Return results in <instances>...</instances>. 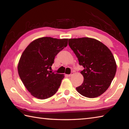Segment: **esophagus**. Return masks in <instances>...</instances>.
I'll return each instance as SVG.
<instances>
[{"label": "esophagus", "mask_w": 129, "mask_h": 129, "mask_svg": "<svg viewBox=\"0 0 129 129\" xmlns=\"http://www.w3.org/2000/svg\"><path fill=\"white\" fill-rule=\"evenodd\" d=\"M73 75V72H71V74H69V75H67V76H68V77H71V76H72Z\"/></svg>", "instance_id": "esophagus-1"}]
</instances>
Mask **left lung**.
<instances>
[{"label":"left lung","instance_id":"8db88e82","mask_svg":"<svg viewBox=\"0 0 129 129\" xmlns=\"http://www.w3.org/2000/svg\"><path fill=\"white\" fill-rule=\"evenodd\" d=\"M69 45L84 67L82 84L76 88L82 95L90 98L100 96L110 86L117 71V64L109 48L90 38L69 39Z\"/></svg>","mask_w":129,"mask_h":129}]
</instances>
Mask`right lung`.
Returning a JSON list of instances; mask_svg holds the SVG:
<instances>
[{
	"mask_svg": "<svg viewBox=\"0 0 129 129\" xmlns=\"http://www.w3.org/2000/svg\"><path fill=\"white\" fill-rule=\"evenodd\" d=\"M68 39L40 38L27 46L20 56L18 70L21 81L35 98L45 100L56 93L64 74L48 71L55 57L66 47Z\"/></svg>",
	"mask_w": 129,
	"mask_h": 129,
	"instance_id": "right-lung-1",
	"label": "right lung"
}]
</instances>
